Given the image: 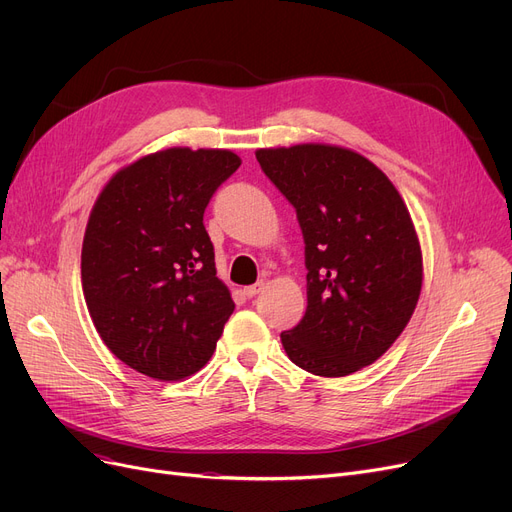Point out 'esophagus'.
<instances>
[{"mask_svg": "<svg viewBox=\"0 0 512 512\" xmlns=\"http://www.w3.org/2000/svg\"><path fill=\"white\" fill-rule=\"evenodd\" d=\"M263 282H255V284H251V286H245V290H242V292H245V297H249V299H253V297H257V294L263 290Z\"/></svg>", "mask_w": 512, "mask_h": 512, "instance_id": "34e87169", "label": "esophagus"}]
</instances>
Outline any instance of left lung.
<instances>
[{
    "label": "left lung",
    "instance_id": "1",
    "mask_svg": "<svg viewBox=\"0 0 512 512\" xmlns=\"http://www.w3.org/2000/svg\"><path fill=\"white\" fill-rule=\"evenodd\" d=\"M263 174L297 211L307 311L280 334L301 369L342 378L380 359L415 311L423 265L409 209L363 155L332 145L259 149Z\"/></svg>",
    "mask_w": 512,
    "mask_h": 512
}]
</instances>
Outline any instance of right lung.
Here are the masks:
<instances>
[{
  "instance_id": "right-lung-1",
  "label": "right lung",
  "mask_w": 512,
  "mask_h": 512,
  "mask_svg": "<svg viewBox=\"0 0 512 512\" xmlns=\"http://www.w3.org/2000/svg\"><path fill=\"white\" fill-rule=\"evenodd\" d=\"M238 166L224 149L159 151L120 170L91 211L80 255L89 313L105 346L149 378L197 373L234 311L203 213Z\"/></svg>"
}]
</instances>
